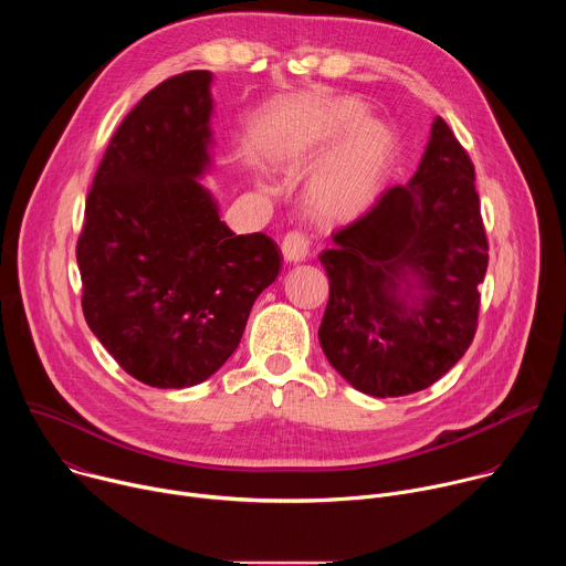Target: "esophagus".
Here are the masks:
<instances>
[{"instance_id": "1", "label": "esophagus", "mask_w": 566, "mask_h": 566, "mask_svg": "<svg viewBox=\"0 0 566 566\" xmlns=\"http://www.w3.org/2000/svg\"><path fill=\"white\" fill-rule=\"evenodd\" d=\"M308 249H311V241L304 232H289L284 239H282V255L286 262H304L306 255H308Z\"/></svg>"}]
</instances>
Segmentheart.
Returning <instances> with one entry per match:
<instances>
[{
  "mask_svg": "<svg viewBox=\"0 0 566 566\" xmlns=\"http://www.w3.org/2000/svg\"><path fill=\"white\" fill-rule=\"evenodd\" d=\"M347 139L311 177L306 201L327 221H352L378 199L394 160V136L378 120H365L358 101L340 98L302 114L282 143L286 166H306Z\"/></svg>",
  "mask_w": 566,
  "mask_h": 566,
  "instance_id": "heart-1",
  "label": "heart"
}]
</instances>
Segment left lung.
Returning a JSON list of instances; mask_svg holds the SVG:
<instances>
[{
    "instance_id": "8db88e82",
    "label": "left lung",
    "mask_w": 566,
    "mask_h": 566,
    "mask_svg": "<svg viewBox=\"0 0 566 566\" xmlns=\"http://www.w3.org/2000/svg\"><path fill=\"white\" fill-rule=\"evenodd\" d=\"M329 302L317 332L332 367L389 398L448 374L476 332L489 241L468 151L434 118L419 170L319 253Z\"/></svg>"
}]
</instances>
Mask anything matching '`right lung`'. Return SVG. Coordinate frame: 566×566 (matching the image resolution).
Returning <instances> with one entry per match:
<instances>
[{
  "instance_id": "obj_1",
  "label": "right lung",
  "mask_w": 566,
  "mask_h": 566,
  "mask_svg": "<svg viewBox=\"0 0 566 566\" xmlns=\"http://www.w3.org/2000/svg\"><path fill=\"white\" fill-rule=\"evenodd\" d=\"M210 85V71L179 73L125 116L75 249L90 329L160 389L199 385L232 356L282 264L269 234H234L199 181L212 166Z\"/></svg>"
}]
</instances>
